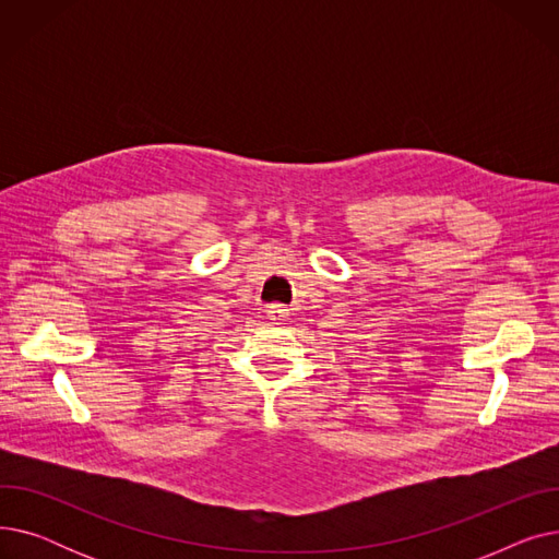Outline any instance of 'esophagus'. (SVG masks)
<instances>
[{
	"instance_id": "1",
	"label": "esophagus",
	"mask_w": 559,
	"mask_h": 559,
	"mask_svg": "<svg viewBox=\"0 0 559 559\" xmlns=\"http://www.w3.org/2000/svg\"><path fill=\"white\" fill-rule=\"evenodd\" d=\"M267 317L272 321H285L287 319V308L281 306V304H272V306H267Z\"/></svg>"
}]
</instances>
